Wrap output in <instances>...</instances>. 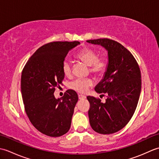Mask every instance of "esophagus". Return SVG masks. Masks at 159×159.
Wrapping results in <instances>:
<instances>
[{
	"mask_svg": "<svg viewBox=\"0 0 159 159\" xmlns=\"http://www.w3.org/2000/svg\"><path fill=\"white\" fill-rule=\"evenodd\" d=\"M79 100H85L86 98V96L81 95V94H79Z\"/></svg>",
	"mask_w": 159,
	"mask_h": 159,
	"instance_id": "34e87169",
	"label": "esophagus"
}]
</instances>
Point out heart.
<instances>
[{
	"instance_id": "obj_1",
	"label": "heart",
	"mask_w": 159,
	"mask_h": 159,
	"mask_svg": "<svg viewBox=\"0 0 159 159\" xmlns=\"http://www.w3.org/2000/svg\"><path fill=\"white\" fill-rule=\"evenodd\" d=\"M98 54L92 48H85L77 53L76 57L89 66V71L95 75H99L105 72L107 67V59L104 57H98ZM62 71L64 75L69 77L72 74V67L68 60H64L62 63ZM92 85L90 79H76L70 84V88L80 93H85Z\"/></svg>"
}]
</instances>
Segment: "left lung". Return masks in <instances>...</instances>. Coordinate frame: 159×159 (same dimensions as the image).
<instances>
[{
    "label": "left lung",
    "instance_id": "obj_1",
    "mask_svg": "<svg viewBox=\"0 0 159 159\" xmlns=\"http://www.w3.org/2000/svg\"><path fill=\"white\" fill-rule=\"evenodd\" d=\"M87 42L100 45L108 53V65L102 79L95 87L98 93H106L105 102L87 96L90 103L89 123L96 133L112 134L130 121L139 99L141 79L139 67L133 55L121 43L104 38Z\"/></svg>",
    "mask_w": 159,
    "mask_h": 159
}]
</instances>
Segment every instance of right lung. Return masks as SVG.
<instances>
[{
	"label": "right lung",
	"mask_w": 159,
	"mask_h": 159,
	"mask_svg": "<svg viewBox=\"0 0 159 159\" xmlns=\"http://www.w3.org/2000/svg\"><path fill=\"white\" fill-rule=\"evenodd\" d=\"M79 42H53L40 47L29 59L21 76V92L26 115L37 130L50 137H60L70 128L74 107L79 100L68 89L61 98L54 96L62 84V63Z\"/></svg>",
	"instance_id": "1"
}]
</instances>
